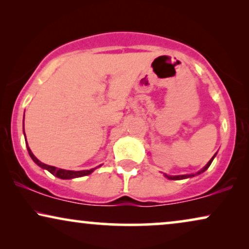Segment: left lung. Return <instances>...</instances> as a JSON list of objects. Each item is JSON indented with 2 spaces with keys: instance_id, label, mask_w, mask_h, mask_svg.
<instances>
[{
  "instance_id": "1",
  "label": "left lung",
  "mask_w": 249,
  "mask_h": 249,
  "mask_svg": "<svg viewBox=\"0 0 249 249\" xmlns=\"http://www.w3.org/2000/svg\"><path fill=\"white\" fill-rule=\"evenodd\" d=\"M215 156H216V153L213 155V158L211 159L209 162H207V164L204 166L203 169H200L199 171H197L196 173H190V175H181V176H169V175H166V173H163V175H164L165 178H168L170 180H182V179H187V178H193V177L198 176V175H200V173H203L204 171H206V170L209 169V166L211 165V163L213 162V160H214V158H215Z\"/></svg>"
}]
</instances>
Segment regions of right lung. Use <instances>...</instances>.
Segmentation results:
<instances>
[{"instance_id": "obj_1", "label": "right lung", "mask_w": 249, "mask_h": 249, "mask_svg": "<svg viewBox=\"0 0 249 249\" xmlns=\"http://www.w3.org/2000/svg\"><path fill=\"white\" fill-rule=\"evenodd\" d=\"M23 120H25V114H23ZM23 135H25L26 137V134H25V124H23ZM26 141V146H27V149H28V153H29V156L32 158V160L34 162L36 163L37 165L40 166L42 169H45L47 171L52 173L53 176L57 177V178L60 179H74V178H80V177H85V176H88L90 175L91 172H94V170H96L97 168H100L102 165H98L96 168H93L90 170H80V171H73V170H64V169H60V168H55V166H52V165H47L45 163H42L39 161L38 159L36 158L35 155L33 154V152L30 151L29 146H28V142H27V139Z\"/></svg>"}]
</instances>
